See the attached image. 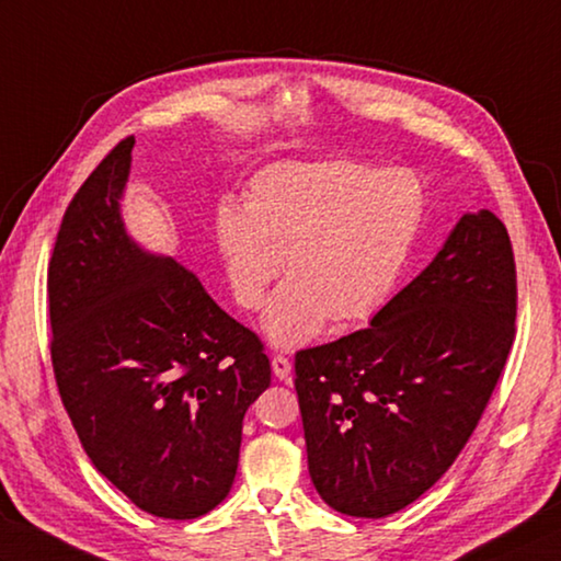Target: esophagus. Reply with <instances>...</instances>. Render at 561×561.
I'll use <instances>...</instances> for the list:
<instances>
[{
  "label": "esophagus",
  "mask_w": 561,
  "mask_h": 561,
  "mask_svg": "<svg viewBox=\"0 0 561 561\" xmlns=\"http://www.w3.org/2000/svg\"><path fill=\"white\" fill-rule=\"evenodd\" d=\"M272 371H274V377L277 379H289L291 377V362L284 357V355H274L272 357Z\"/></svg>",
  "instance_id": "1"
}]
</instances>
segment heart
Segmentation results:
<instances>
[{"label": "heart", "instance_id": "heart-1", "mask_svg": "<svg viewBox=\"0 0 561 561\" xmlns=\"http://www.w3.org/2000/svg\"><path fill=\"white\" fill-rule=\"evenodd\" d=\"M425 216V192L409 170L353 160H282L250 180L243 206L224 202L214 240L240 309L265 304L272 345L294 350L328 321H369L401 277Z\"/></svg>", "mask_w": 561, "mask_h": 561}]
</instances>
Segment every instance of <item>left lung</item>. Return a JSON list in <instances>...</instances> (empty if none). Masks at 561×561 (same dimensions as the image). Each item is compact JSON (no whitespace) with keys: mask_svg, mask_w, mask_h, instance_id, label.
Returning <instances> with one entry per match:
<instances>
[{"mask_svg":"<svg viewBox=\"0 0 561 561\" xmlns=\"http://www.w3.org/2000/svg\"><path fill=\"white\" fill-rule=\"evenodd\" d=\"M515 299L508 230L481 208L369 328L296 353L309 474L328 506L383 518L453 467L506 365Z\"/></svg>","mask_w":561,"mask_h":561,"instance_id":"left-lung-1","label":"left lung"}]
</instances>
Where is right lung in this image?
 Masks as SVG:
<instances>
[{
    "mask_svg": "<svg viewBox=\"0 0 561 561\" xmlns=\"http://www.w3.org/2000/svg\"><path fill=\"white\" fill-rule=\"evenodd\" d=\"M134 138L75 194L48 267L50 357L87 457L140 511L192 520L233 486L248 405L270 387L260 337L174 257L128 236Z\"/></svg>",
    "mask_w": 561,
    "mask_h": 561,
    "instance_id": "1",
    "label": "right lung"
}]
</instances>
